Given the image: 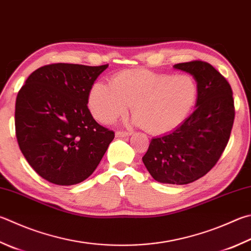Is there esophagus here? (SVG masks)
Wrapping results in <instances>:
<instances>
[{"instance_id":"34e87169","label":"esophagus","mask_w":251,"mask_h":251,"mask_svg":"<svg viewBox=\"0 0 251 251\" xmlns=\"http://www.w3.org/2000/svg\"><path fill=\"white\" fill-rule=\"evenodd\" d=\"M131 133L130 131H126V130H116L115 136L116 137H126V136H129Z\"/></svg>"}]
</instances>
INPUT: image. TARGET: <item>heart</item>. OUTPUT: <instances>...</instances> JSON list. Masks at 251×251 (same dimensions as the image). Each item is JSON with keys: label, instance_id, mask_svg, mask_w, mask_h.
Masks as SVG:
<instances>
[{"label": "heart", "instance_id": "heart-1", "mask_svg": "<svg viewBox=\"0 0 251 251\" xmlns=\"http://www.w3.org/2000/svg\"><path fill=\"white\" fill-rule=\"evenodd\" d=\"M198 94L197 82L188 75L131 69L118 72L111 84L95 83L90 92L89 107L98 121L110 123L131 105L135 122L145 130L165 134L186 120Z\"/></svg>", "mask_w": 251, "mask_h": 251}]
</instances>
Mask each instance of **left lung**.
I'll return each mask as SVG.
<instances>
[{
    "instance_id": "obj_1",
    "label": "left lung",
    "mask_w": 251,
    "mask_h": 251,
    "mask_svg": "<svg viewBox=\"0 0 251 251\" xmlns=\"http://www.w3.org/2000/svg\"><path fill=\"white\" fill-rule=\"evenodd\" d=\"M175 68L194 76L197 107L172 133L151 139L143 162L158 182L188 184L220 160L230 137L235 106L228 81L208 62L193 60Z\"/></svg>"
}]
</instances>
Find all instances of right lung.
<instances>
[{
  "mask_svg": "<svg viewBox=\"0 0 251 251\" xmlns=\"http://www.w3.org/2000/svg\"><path fill=\"white\" fill-rule=\"evenodd\" d=\"M107 67L51 63L35 70L18 91L17 143L45 180L58 185L80 183L97 169L115 137L88 107L94 81Z\"/></svg>",
  "mask_w": 251,
  "mask_h": 251,
  "instance_id": "obj_1",
  "label": "right lung"
}]
</instances>
